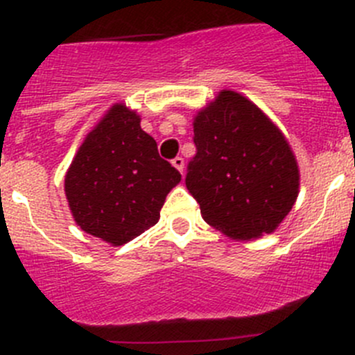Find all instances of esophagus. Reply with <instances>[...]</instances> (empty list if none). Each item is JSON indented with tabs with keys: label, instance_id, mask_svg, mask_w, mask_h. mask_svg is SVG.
Here are the masks:
<instances>
[{
	"label": "esophagus",
	"instance_id": "1",
	"mask_svg": "<svg viewBox=\"0 0 355 355\" xmlns=\"http://www.w3.org/2000/svg\"><path fill=\"white\" fill-rule=\"evenodd\" d=\"M171 164H173V166L177 168L178 171H180V173H184V166H185V163H184V157L177 156V157H175L173 161H171Z\"/></svg>",
	"mask_w": 355,
	"mask_h": 355
}]
</instances>
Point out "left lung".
<instances>
[{
    "mask_svg": "<svg viewBox=\"0 0 355 355\" xmlns=\"http://www.w3.org/2000/svg\"><path fill=\"white\" fill-rule=\"evenodd\" d=\"M198 153L189 192L204 221L234 241L273 234L299 196L300 171L284 132L241 92L223 89L194 116Z\"/></svg>",
    "mask_w": 355,
    "mask_h": 355,
    "instance_id": "left-lung-1",
    "label": "left lung"
}]
</instances>
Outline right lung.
<instances>
[{"instance_id":"1","label":"right lung","mask_w":355,"mask_h":355,"mask_svg":"<svg viewBox=\"0 0 355 355\" xmlns=\"http://www.w3.org/2000/svg\"><path fill=\"white\" fill-rule=\"evenodd\" d=\"M180 180L141 128V114L114 103L75 153L65 196L85 234L118 247L157 223L168 192Z\"/></svg>"}]
</instances>
